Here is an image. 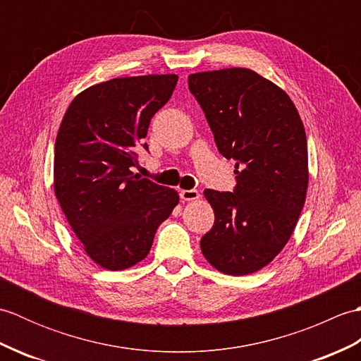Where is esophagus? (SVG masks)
I'll return each instance as SVG.
<instances>
[{
	"label": "esophagus",
	"instance_id": "obj_1",
	"mask_svg": "<svg viewBox=\"0 0 361 361\" xmlns=\"http://www.w3.org/2000/svg\"><path fill=\"white\" fill-rule=\"evenodd\" d=\"M180 197L183 202H194L197 198H200V194L195 189H183L180 190Z\"/></svg>",
	"mask_w": 361,
	"mask_h": 361
}]
</instances>
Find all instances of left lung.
<instances>
[{"label":"left lung","instance_id":"8db88e82","mask_svg":"<svg viewBox=\"0 0 361 361\" xmlns=\"http://www.w3.org/2000/svg\"><path fill=\"white\" fill-rule=\"evenodd\" d=\"M219 152L235 159L233 192L204 189L214 226L200 247L219 271L243 276L286 247L307 194V137L286 91L247 68L190 74Z\"/></svg>","mask_w":361,"mask_h":361}]
</instances>
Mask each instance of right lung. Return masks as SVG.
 <instances>
[{"instance_id": "add662e5", "label": "right lung", "mask_w": 361, "mask_h": 361, "mask_svg": "<svg viewBox=\"0 0 361 361\" xmlns=\"http://www.w3.org/2000/svg\"><path fill=\"white\" fill-rule=\"evenodd\" d=\"M178 75L118 78L90 87L68 106L54 152V190L87 255L126 270L149 255L158 226L178 204L176 190L132 172L150 121Z\"/></svg>"}]
</instances>
